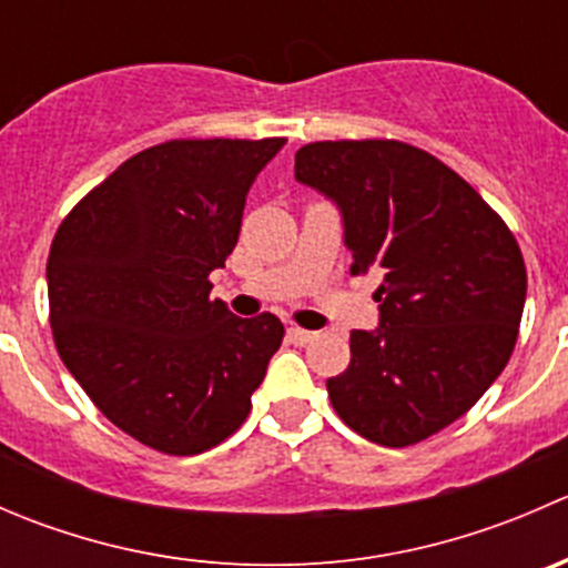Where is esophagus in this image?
Segmentation results:
<instances>
[{"label":"esophagus","instance_id":"1","mask_svg":"<svg viewBox=\"0 0 568 568\" xmlns=\"http://www.w3.org/2000/svg\"><path fill=\"white\" fill-rule=\"evenodd\" d=\"M288 337L296 343V346H305V343L316 341V332L302 329V326H288Z\"/></svg>","mask_w":568,"mask_h":568}]
</instances>
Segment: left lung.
I'll list each match as a JSON object with an SVG mask.
<instances>
[{"label": "left lung", "mask_w": 568, "mask_h": 568, "mask_svg": "<svg viewBox=\"0 0 568 568\" xmlns=\"http://www.w3.org/2000/svg\"><path fill=\"white\" fill-rule=\"evenodd\" d=\"M294 170L341 209L352 274L385 272L379 329L352 332V363L326 379L332 406L371 443H423L511 359L528 294L523 250L459 173L406 142H311Z\"/></svg>", "instance_id": "obj_1"}]
</instances>
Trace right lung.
<instances>
[{"mask_svg": "<svg viewBox=\"0 0 568 568\" xmlns=\"http://www.w3.org/2000/svg\"><path fill=\"white\" fill-rule=\"evenodd\" d=\"M283 145L145 148L57 227L45 263L57 352L101 415L159 454H203L239 432L283 343L277 316L239 318L209 296L252 181Z\"/></svg>", "mask_w": 568, "mask_h": 568, "instance_id": "right-lung-1", "label": "right lung"}]
</instances>
